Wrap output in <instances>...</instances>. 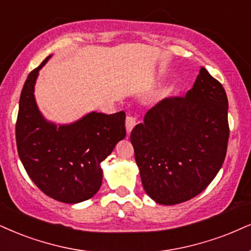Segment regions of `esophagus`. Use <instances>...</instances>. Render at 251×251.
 <instances>
[{
  "label": "esophagus",
  "mask_w": 251,
  "mask_h": 251,
  "mask_svg": "<svg viewBox=\"0 0 251 251\" xmlns=\"http://www.w3.org/2000/svg\"><path fill=\"white\" fill-rule=\"evenodd\" d=\"M136 126V117L135 116H126V126L128 134L132 130V128Z\"/></svg>",
  "instance_id": "34e87169"
}]
</instances>
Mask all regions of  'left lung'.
<instances>
[{
  "mask_svg": "<svg viewBox=\"0 0 251 251\" xmlns=\"http://www.w3.org/2000/svg\"><path fill=\"white\" fill-rule=\"evenodd\" d=\"M228 138L227 94L201 67L186 97L159 101L132 129L130 141L148 196L162 205L197 197L221 169Z\"/></svg>",
  "mask_w": 251,
  "mask_h": 251,
  "instance_id": "left-lung-1",
  "label": "left lung"
}]
</instances>
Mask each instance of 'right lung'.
I'll return each instance as SVG.
<instances>
[{
  "instance_id": "add662e5",
  "label": "right lung",
  "mask_w": 251,
  "mask_h": 251,
  "mask_svg": "<svg viewBox=\"0 0 251 251\" xmlns=\"http://www.w3.org/2000/svg\"><path fill=\"white\" fill-rule=\"evenodd\" d=\"M31 71L21 93L16 122L18 156L37 187L66 203L88 200L102 182L100 163L126 137V113H93L58 128L37 108L33 89L39 70Z\"/></svg>"
}]
</instances>
